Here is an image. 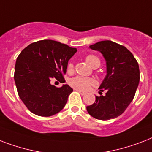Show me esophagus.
Here are the masks:
<instances>
[{
  "mask_svg": "<svg viewBox=\"0 0 152 152\" xmlns=\"http://www.w3.org/2000/svg\"><path fill=\"white\" fill-rule=\"evenodd\" d=\"M77 91H78L80 94L81 95H86V92H84V91H79V90H76Z\"/></svg>",
  "mask_w": 152,
  "mask_h": 152,
  "instance_id": "1",
  "label": "esophagus"
}]
</instances>
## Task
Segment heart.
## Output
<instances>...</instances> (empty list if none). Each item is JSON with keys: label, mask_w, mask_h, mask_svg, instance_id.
<instances>
[{"label": "heart", "mask_w": 152, "mask_h": 152, "mask_svg": "<svg viewBox=\"0 0 152 152\" xmlns=\"http://www.w3.org/2000/svg\"><path fill=\"white\" fill-rule=\"evenodd\" d=\"M86 61L88 64L91 65L93 68L100 65V60L99 58L93 54H89L85 57ZM67 69L69 72L73 71L74 64L72 62H69L67 66ZM69 85L72 87L74 89L79 91H87L88 90L90 87L95 85V81L94 79L89 78V77H84V76H75L69 81Z\"/></svg>", "instance_id": "heart-1"}]
</instances>
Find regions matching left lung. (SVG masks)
Wrapping results in <instances>:
<instances>
[{
    "label": "left lung",
    "mask_w": 152,
    "mask_h": 152,
    "mask_svg": "<svg viewBox=\"0 0 152 152\" xmlns=\"http://www.w3.org/2000/svg\"><path fill=\"white\" fill-rule=\"evenodd\" d=\"M90 48L103 55L107 74L99 88L100 91H106V95L96 96L95 102L87 106V110L99 120L118 118L136 94L140 82L138 62L126 47L110 40L91 45Z\"/></svg>",
    "instance_id": "8db88e82"
}]
</instances>
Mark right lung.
I'll return each mask as SVG.
<instances>
[{"label":"right lung","mask_w":152,"mask_h":152,"mask_svg":"<svg viewBox=\"0 0 152 152\" xmlns=\"http://www.w3.org/2000/svg\"><path fill=\"white\" fill-rule=\"evenodd\" d=\"M76 51L49 39L33 42L21 51L15 62L14 80L20 99L31 113L50 117L64 108L73 90L67 84L57 88L50 80L65 82L68 61Z\"/></svg>","instance_id":"right-lung-1"}]
</instances>
